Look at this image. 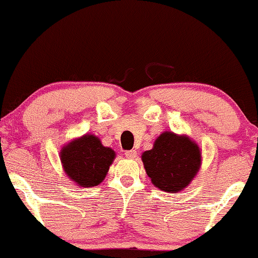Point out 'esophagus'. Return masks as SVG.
I'll list each match as a JSON object with an SVG mask.
<instances>
[{
  "label": "esophagus",
  "instance_id": "34e87169",
  "mask_svg": "<svg viewBox=\"0 0 258 258\" xmlns=\"http://www.w3.org/2000/svg\"><path fill=\"white\" fill-rule=\"evenodd\" d=\"M124 155H125L128 159H134L137 158V150H126Z\"/></svg>",
  "mask_w": 258,
  "mask_h": 258
}]
</instances>
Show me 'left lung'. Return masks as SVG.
Here are the masks:
<instances>
[{
    "label": "left lung",
    "instance_id": "obj_1",
    "mask_svg": "<svg viewBox=\"0 0 258 258\" xmlns=\"http://www.w3.org/2000/svg\"><path fill=\"white\" fill-rule=\"evenodd\" d=\"M142 160L156 187L177 192L186 187L199 171L201 153L187 137L165 132L155 140L151 150L143 153Z\"/></svg>",
    "mask_w": 258,
    "mask_h": 258
}]
</instances>
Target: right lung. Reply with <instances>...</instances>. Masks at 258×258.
Segmentation results:
<instances>
[{
	"label": "right lung",
	"instance_id": "obj_1",
	"mask_svg": "<svg viewBox=\"0 0 258 258\" xmlns=\"http://www.w3.org/2000/svg\"><path fill=\"white\" fill-rule=\"evenodd\" d=\"M114 156V150L103 147L94 135H84L60 151L66 174L83 187L97 186L104 180Z\"/></svg>",
	"mask_w": 258,
	"mask_h": 258
}]
</instances>
